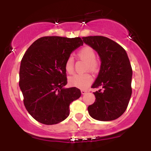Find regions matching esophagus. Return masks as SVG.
Listing matches in <instances>:
<instances>
[{
	"label": "esophagus",
	"mask_w": 151,
	"mask_h": 151,
	"mask_svg": "<svg viewBox=\"0 0 151 151\" xmlns=\"http://www.w3.org/2000/svg\"><path fill=\"white\" fill-rule=\"evenodd\" d=\"M86 92H87V91H86V90H84V89L81 90V94H84V93H86Z\"/></svg>",
	"instance_id": "obj_1"
}]
</instances>
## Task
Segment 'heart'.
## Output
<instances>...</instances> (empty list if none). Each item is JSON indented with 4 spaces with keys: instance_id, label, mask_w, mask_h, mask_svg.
<instances>
[{
    "instance_id": "b5f03b06",
    "label": "heart",
    "mask_w": 151,
    "mask_h": 151,
    "mask_svg": "<svg viewBox=\"0 0 151 151\" xmlns=\"http://www.w3.org/2000/svg\"><path fill=\"white\" fill-rule=\"evenodd\" d=\"M79 60L86 62L85 70H89L93 73H96L99 70V62L96 59V52L92 47L85 46L77 52ZM65 70L68 74H72L74 70V62L73 58L69 57L65 62ZM93 78L89 73L74 74L69 78L70 85L79 89H85L92 81Z\"/></svg>"
}]
</instances>
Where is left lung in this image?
Returning <instances> with one entry per match:
<instances>
[{
    "mask_svg": "<svg viewBox=\"0 0 151 151\" xmlns=\"http://www.w3.org/2000/svg\"><path fill=\"white\" fill-rule=\"evenodd\" d=\"M83 41L97 52L101 68L91 88L94 103L88 106L89 115L99 121H113L125 112L132 88V68L126 50L120 45L104 36H88Z\"/></svg>",
    "mask_w": 151,
    "mask_h": 151,
    "instance_id": "obj_1",
    "label": "left lung"
}]
</instances>
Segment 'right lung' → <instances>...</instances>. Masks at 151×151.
I'll list each match as a JSON object with an SVG mask.
<instances>
[{
    "instance_id": "obj_1",
    "label": "right lung",
    "mask_w": 151,
    "mask_h": 151,
    "mask_svg": "<svg viewBox=\"0 0 151 151\" xmlns=\"http://www.w3.org/2000/svg\"><path fill=\"white\" fill-rule=\"evenodd\" d=\"M82 45L80 37L46 36L35 41L22 57L19 86L26 109L38 122L52 125L64 121L70 104L80 97L78 88H64L65 62Z\"/></svg>"
}]
</instances>
